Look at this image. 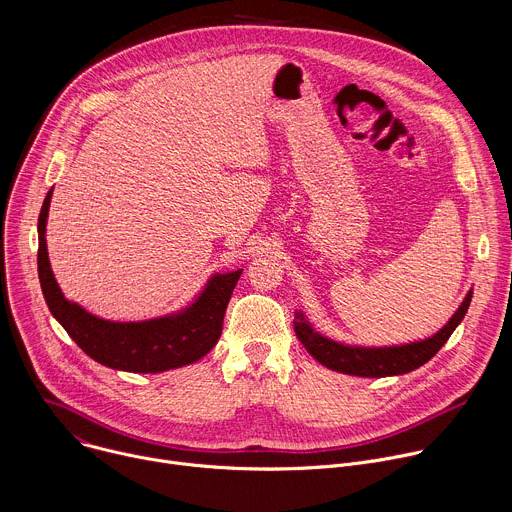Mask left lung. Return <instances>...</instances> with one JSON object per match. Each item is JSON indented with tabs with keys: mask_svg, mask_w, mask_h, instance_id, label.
Wrapping results in <instances>:
<instances>
[{
	"mask_svg": "<svg viewBox=\"0 0 512 512\" xmlns=\"http://www.w3.org/2000/svg\"><path fill=\"white\" fill-rule=\"evenodd\" d=\"M472 294L466 296L454 318L437 332L435 336L405 344V346H393V348H356V346H344L336 344L320 334H316L302 318V314L296 316L294 328L300 338V342L306 346V350L324 367L332 371H340L346 375L356 377H391V375H403L409 371L419 369L433 354L440 350L452 332L458 328L462 318L468 312Z\"/></svg>",
	"mask_w": 512,
	"mask_h": 512,
	"instance_id": "1",
	"label": "left lung"
}]
</instances>
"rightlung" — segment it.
<instances>
[{
	"label": "right lung",
	"mask_w": 512,
	"mask_h": 512,
	"mask_svg": "<svg viewBox=\"0 0 512 512\" xmlns=\"http://www.w3.org/2000/svg\"><path fill=\"white\" fill-rule=\"evenodd\" d=\"M50 196L52 190L46 194L38 216V277L48 310L83 352L109 369L162 373L196 362L218 342L241 269L227 275H214L202 296L174 318L131 324L95 318L81 306L64 300L52 275L44 239Z\"/></svg>",
	"instance_id": "right-lung-1"
}]
</instances>
